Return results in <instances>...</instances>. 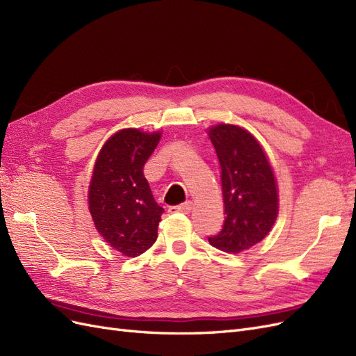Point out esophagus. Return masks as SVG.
Wrapping results in <instances>:
<instances>
[{"label":"esophagus","instance_id":"obj_1","mask_svg":"<svg viewBox=\"0 0 356 356\" xmlns=\"http://www.w3.org/2000/svg\"><path fill=\"white\" fill-rule=\"evenodd\" d=\"M193 208V203L191 202H186V203H181L178 207H170L169 212H181V213H188Z\"/></svg>","mask_w":356,"mask_h":356}]
</instances>
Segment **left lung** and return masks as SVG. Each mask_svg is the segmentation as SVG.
<instances>
[{"label": "left lung", "instance_id": "left-lung-1", "mask_svg": "<svg viewBox=\"0 0 356 356\" xmlns=\"http://www.w3.org/2000/svg\"><path fill=\"white\" fill-rule=\"evenodd\" d=\"M221 166L225 220L212 246L241 252L263 241L277 217V190L270 163L245 129L218 124L209 131Z\"/></svg>", "mask_w": 356, "mask_h": 356}]
</instances>
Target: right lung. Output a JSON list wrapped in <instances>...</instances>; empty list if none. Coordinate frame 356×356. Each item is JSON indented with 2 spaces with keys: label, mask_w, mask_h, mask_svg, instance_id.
Masks as SVG:
<instances>
[{
  "label": "right lung",
  "mask_w": 356,
  "mask_h": 356,
  "mask_svg": "<svg viewBox=\"0 0 356 356\" xmlns=\"http://www.w3.org/2000/svg\"><path fill=\"white\" fill-rule=\"evenodd\" d=\"M160 134L123 129L102 147L89 188V209L96 229L126 257L145 252L157 239L160 208L144 177Z\"/></svg>",
  "instance_id": "obj_1"
}]
</instances>
